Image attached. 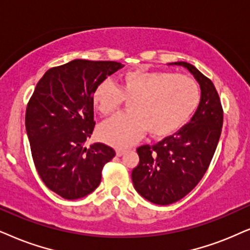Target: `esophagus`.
<instances>
[{
  "instance_id": "1",
  "label": "esophagus",
  "mask_w": 250,
  "mask_h": 250,
  "mask_svg": "<svg viewBox=\"0 0 250 250\" xmlns=\"http://www.w3.org/2000/svg\"><path fill=\"white\" fill-rule=\"evenodd\" d=\"M125 152H127V151H125V150H116V156L122 157L123 154H125Z\"/></svg>"
}]
</instances>
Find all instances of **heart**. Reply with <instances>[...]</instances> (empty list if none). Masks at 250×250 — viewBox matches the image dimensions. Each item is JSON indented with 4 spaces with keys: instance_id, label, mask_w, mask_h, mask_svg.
Listing matches in <instances>:
<instances>
[{
    "instance_id": "b5f03b06",
    "label": "heart",
    "mask_w": 250,
    "mask_h": 250,
    "mask_svg": "<svg viewBox=\"0 0 250 250\" xmlns=\"http://www.w3.org/2000/svg\"><path fill=\"white\" fill-rule=\"evenodd\" d=\"M201 91L195 80L169 72L131 70L125 72L119 87L105 80L94 87L92 103L104 116L118 112L125 100L130 102L129 114L104 122L98 136L114 147H128L145 131L162 140L179 131L197 109Z\"/></svg>"
}]
</instances>
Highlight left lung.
Masks as SVG:
<instances>
[{
  "instance_id": "1",
  "label": "left lung",
  "mask_w": 250,
  "mask_h": 250,
  "mask_svg": "<svg viewBox=\"0 0 250 250\" xmlns=\"http://www.w3.org/2000/svg\"><path fill=\"white\" fill-rule=\"evenodd\" d=\"M168 65L186 68L201 87L195 114L174 135L137 148L140 164L132 169L136 191L158 205L175 203L201 181L216 151L223 127V108L212 82L187 62Z\"/></svg>"
}]
</instances>
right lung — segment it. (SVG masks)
Segmentation results:
<instances>
[{"label":"right lung","instance_id":"1","mask_svg":"<svg viewBox=\"0 0 250 250\" xmlns=\"http://www.w3.org/2000/svg\"><path fill=\"white\" fill-rule=\"evenodd\" d=\"M125 65L74 60L49 69L28 102L25 127L36 168L47 188L65 198L91 194L115 151L103 143L84 144L92 135L94 87Z\"/></svg>","mask_w":250,"mask_h":250}]
</instances>
